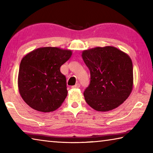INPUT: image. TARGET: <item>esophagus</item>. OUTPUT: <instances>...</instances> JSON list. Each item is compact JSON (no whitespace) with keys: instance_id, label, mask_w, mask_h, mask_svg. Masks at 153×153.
Wrapping results in <instances>:
<instances>
[{"instance_id":"1","label":"esophagus","mask_w":153,"mask_h":153,"mask_svg":"<svg viewBox=\"0 0 153 153\" xmlns=\"http://www.w3.org/2000/svg\"><path fill=\"white\" fill-rule=\"evenodd\" d=\"M80 87V84H76L75 86H73L71 88H79Z\"/></svg>"}]
</instances>
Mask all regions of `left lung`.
I'll use <instances>...</instances> for the list:
<instances>
[{"mask_svg":"<svg viewBox=\"0 0 153 153\" xmlns=\"http://www.w3.org/2000/svg\"><path fill=\"white\" fill-rule=\"evenodd\" d=\"M90 72V83L84 92L86 102L97 111L118 107L133 89V65L129 56L114 46L95 47L82 52Z\"/></svg>","mask_w":153,"mask_h":153,"instance_id":"8db88e82","label":"left lung"}]
</instances>
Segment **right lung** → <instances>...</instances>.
<instances>
[{
  "mask_svg": "<svg viewBox=\"0 0 153 153\" xmlns=\"http://www.w3.org/2000/svg\"><path fill=\"white\" fill-rule=\"evenodd\" d=\"M72 51L58 47H41L30 52L21 61L18 89L33 109L52 112L61 107L67 96L66 78L60 67Z\"/></svg>",
  "mask_w": 153,
  "mask_h": 153,
  "instance_id": "add662e5",
  "label": "right lung"
}]
</instances>
